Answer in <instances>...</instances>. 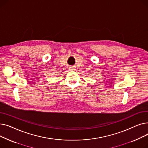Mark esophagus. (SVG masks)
I'll list each match as a JSON object with an SVG mask.
<instances>
[{
	"label": "esophagus",
	"instance_id": "1",
	"mask_svg": "<svg viewBox=\"0 0 148 148\" xmlns=\"http://www.w3.org/2000/svg\"><path fill=\"white\" fill-rule=\"evenodd\" d=\"M70 69H71V70H74V68L73 67H71V68H70Z\"/></svg>",
	"mask_w": 148,
	"mask_h": 148
}]
</instances>
